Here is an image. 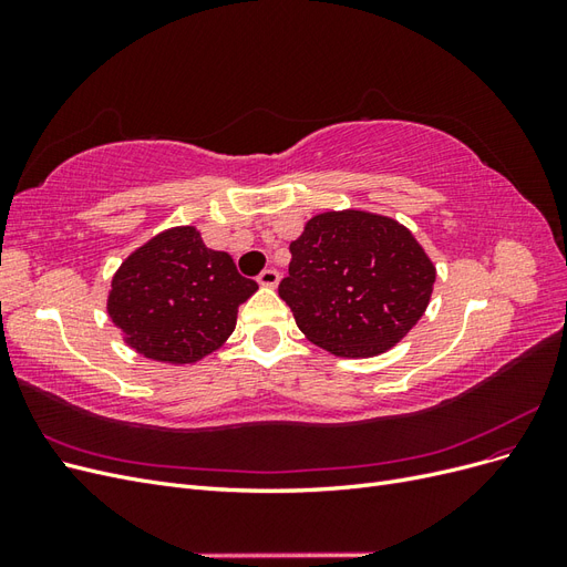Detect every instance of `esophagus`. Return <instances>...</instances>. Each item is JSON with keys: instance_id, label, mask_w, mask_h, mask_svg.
Instances as JSON below:
<instances>
[{"instance_id": "esophagus-1", "label": "esophagus", "mask_w": 567, "mask_h": 567, "mask_svg": "<svg viewBox=\"0 0 567 567\" xmlns=\"http://www.w3.org/2000/svg\"><path fill=\"white\" fill-rule=\"evenodd\" d=\"M257 284L260 286H265V288H274L279 284V271L277 269H265V271H260V277H257Z\"/></svg>"}]
</instances>
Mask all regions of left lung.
<instances>
[{"instance_id": "1", "label": "left lung", "mask_w": 567, "mask_h": 567, "mask_svg": "<svg viewBox=\"0 0 567 567\" xmlns=\"http://www.w3.org/2000/svg\"><path fill=\"white\" fill-rule=\"evenodd\" d=\"M290 255L279 296L307 340L336 357L390 350L431 302V257L390 217L321 213L290 244Z\"/></svg>"}]
</instances>
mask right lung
Returning <instances> with one entry per match:
<instances>
[{
  "label": "right lung",
  "mask_w": 567,
  "mask_h": 567,
  "mask_svg": "<svg viewBox=\"0 0 567 567\" xmlns=\"http://www.w3.org/2000/svg\"><path fill=\"white\" fill-rule=\"evenodd\" d=\"M255 290L231 255L210 250L194 227H175L120 265L109 315L132 350L165 364H194L221 348L238 305Z\"/></svg>",
  "instance_id": "right-lung-1"
}]
</instances>
